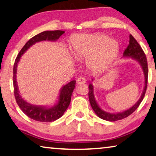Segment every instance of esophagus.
Masks as SVG:
<instances>
[{
  "label": "esophagus",
  "mask_w": 156,
  "mask_h": 156,
  "mask_svg": "<svg viewBox=\"0 0 156 156\" xmlns=\"http://www.w3.org/2000/svg\"><path fill=\"white\" fill-rule=\"evenodd\" d=\"M76 82H77V84L78 85H81V84H84V83H86V80L85 78H83V77H80L77 79V80H76Z\"/></svg>",
  "instance_id": "esophagus-1"
}]
</instances>
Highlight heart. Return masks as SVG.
<instances>
[{"instance_id": "b5f03b06", "label": "heart", "mask_w": 156, "mask_h": 156, "mask_svg": "<svg viewBox=\"0 0 156 156\" xmlns=\"http://www.w3.org/2000/svg\"><path fill=\"white\" fill-rule=\"evenodd\" d=\"M71 50L76 57H88L87 65L91 70L99 71L117 55L119 44L103 34H78L71 39Z\"/></svg>"}]
</instances>
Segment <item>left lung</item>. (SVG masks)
<instances>
[{"label": "left lung", "instance_id": "obj_1", "mask_svg": "<svg viewBox=\"0 0 156 156\" xmlns=\"http://www.w3.org/2000/svg\"><path fill=\"white\" fill-rule=\"evenodd\" d=\"M123 57L126 58H131V59L135 60L140 64L144 72V90L141 94L140 98L139 100L136 101V103L130 107L127 110L123 111L122 112L118 113H108L106 111H104L103 109L100 108L99 104L95 99L94 95V86L90 83L89 85V100L90 103L91 104V106L94 111L97 115L101 119L107 120V121H116V120H122L123 118H127V116L131 115L136 108L139 107V104L142 101L144 97L145 93L146 91V88H147V83H148V64L146 57L144 52L142 48L139 45V44L137 43V41L135 40V38L132 36L131 34L129 35V45L127 48L123 52ZM94 80L92 79V80Z\"/></svg>", "mask_w": 156, "mask_h": 156}]
</instances>
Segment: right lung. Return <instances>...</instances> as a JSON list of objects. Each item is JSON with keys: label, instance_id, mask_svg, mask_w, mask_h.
I'll list each match as a JSON object with an SVG mask.
<instances>
[{"label": "right lung", "instance_id": "obj_1", "mask_svg": "<svg viewBox=\"0 0 156 156\" xmlns=\"http://www.w3.org/2000/svg\"><path fill=\"white\" fill-rule=\"evenodd\" d=\"M64 31H45L36 35L33 38L25 44L24 47L22 48L19 55L16 58L13 67V85L14 93L16 101L20 106L21 110L26 114L28 117L31 119L40 122H52L61 118L65 111L69 107L71 102V95L75 88L76 80H71L61 88L59 92V95L58 97V101L54 106H36L29 104L26 100H24L20 95V91L17 83V65L20 61L21 57L24 53L35 43L41 41H56L59 38L62 34H64Z\"/></svg>", "mask_w": 156, "mask_h": 156}]
</instances>
